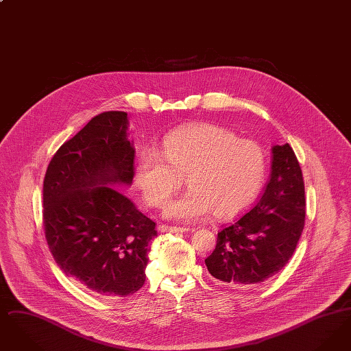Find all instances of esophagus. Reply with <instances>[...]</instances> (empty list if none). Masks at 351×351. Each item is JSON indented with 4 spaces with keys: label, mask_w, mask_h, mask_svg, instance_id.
I'll return each mask as SVG.
<instances>
[{
    "label": "esophagus",
    "mask_w": 351,
    "mask_h": 351,
    "mask_svg": "<svg viewBox=\"0 0 351 351\" xmlns=\"http://www.w3.org/2000/svg\"><path fill=\"white\" fill-rule=\"evenodd\" d=\"M159 230L162 233H183V232H188V228H180V226H168V225H160Z\"/></svg>",
    "instance_id": "obj_1"
}]
</instances>
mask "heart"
Segmentation results:
<instances>
[{"label":"heart","mask_w":351,"mask_h":351,"mask_svg":"<svg viewBox=\"0 0 351 351\" xmlns=\"http://www.w3.org/2000/svg\"><path fill=\"white\" fill-rule=\"evenodd\" d=\"M266 175L262 147L213 123H197L168 134L160 154L145 151L135 182L145 200L163 206L182 186L191 188L171 201L166 216L195 221L215 212L229 217L246 208L259 193Z\"/></svg>","instance_id":"1"}]
</instances>
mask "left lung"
<instances>
[{
  "mask_svg": "<svg viewBox=\"0 0 351 351\" xmlns=\"http://www.w3.org/2000/svg\"><path fill=\"white\" fill-rule=\"evenodd\" d=\"M272 171L263 195L218 232L205 259L221 283L246 287L278 274L293 255L305 223V189L292 147H272Z\"/></svg>",
  "mask_w": 351,
  "mask_h": 351,
  "instance_id": "left-lung-1",
  "label": "left lung"
}]
</instances>
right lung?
Masks as SVG:
<instances>
[{
  "label": "right lung",
  "mask_w": 351,
  "mask_h": 351,
  "mask_svg": "<svg viewBox=\"0 0 351 351\" xmlns=\"http://www.w3.org/2000/svg\"><path fill=\"white\" fill-rule=\"evenodd\" d=\"M128 113L104 112L55 152L43 182V226L60 269L93 295L125 298L146 282L155 222L106 184L130 185Z\"/></svg>",
  "instance_id": "obj_1"
}]
</instances>
